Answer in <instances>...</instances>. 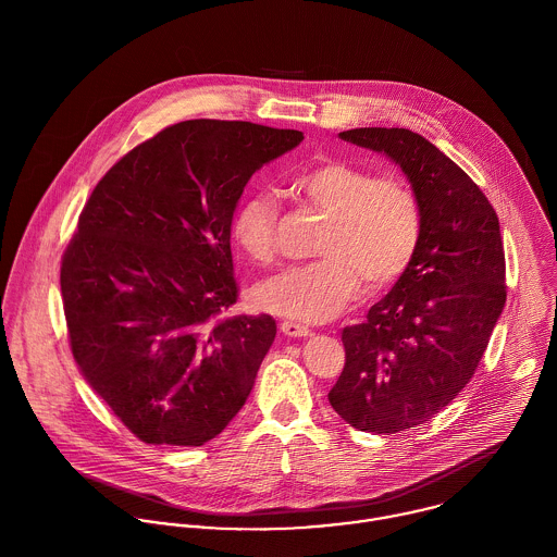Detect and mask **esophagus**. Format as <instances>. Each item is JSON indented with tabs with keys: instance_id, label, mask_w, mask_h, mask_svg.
<instances>
[{
	"instance_id": "34e87169",
	"label": "esophagus",
	"mask_w": 557,
	"mask_h": 557,
	"mask_svg": "<svg viewBox=\"0 0 557 557\" xmlns=\"http://www.w3.org/2000/svg\"><path fill=\"white\" fill-rule=\"evenodd\" d=\"M281 332H283L285 336H294V338H302V336H309V334H311V330H309L307 325L296 323V321H283V323H281Z\"/></svg>"
}]
</instances>
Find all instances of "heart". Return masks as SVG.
<instances>
[{"label":"heart","mask_w":557,"mask_h":557,"mask_svg":"<svg viewBox=\"0 0 557 557\" xmlns=\"http://www.w3.org/2000/svg\"><path fill=\"white\" fill-rule=\"evenodd\" d=\"M294 190L327 214L315 255L263 281L255 289L259 309L278 318L325 321L343 313L362 292L395 285L416 257L422 219L411 188L397 175L325 160L300 173ZM278 203L270 193L248 195L234 212L232 238L257 263L276 252Z\"/></svg>","instance_id":"obj_1"}]
</instances>
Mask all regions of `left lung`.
Here are the masks:
<instances>
[{"instance_id":"left-lung-1","label":"left lung","mask_w":557,"mask_h":557,"mask_svg":"<svg viewBox=\"0 0 557 557\" xmlns=\"http://www.w3.org/2000/svg\"><path fill=\"white\" fill-rule=\"evenodd\" d=\"M338 137L393 160L420 206L416 257L367 321L343 330L345 367L327 395L354 429L398 433L433 418L476 371L506 305L499 221L472 177L418 133Z\"/></svg>"}]
</instances>
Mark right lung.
<instances>
[{
	"mask_svg": "<svg viewBox=\"0 0 557 557\" xmlns=\"http://www.w3.org/2000/svg\"><path fill=\"white\" fill-rule=\"evenodd\" d=\"M300 131L188 120L137 146L96 184L62 261L81 375L146 444L201 446L242 409L274 343L236 302L232 219L263 164Z\"/></svg>",
	"mask_w": 557,
	"mask_h": 557,
	"instance_id": "add662e5",
	"label": "right lung"
}]
</instances>
